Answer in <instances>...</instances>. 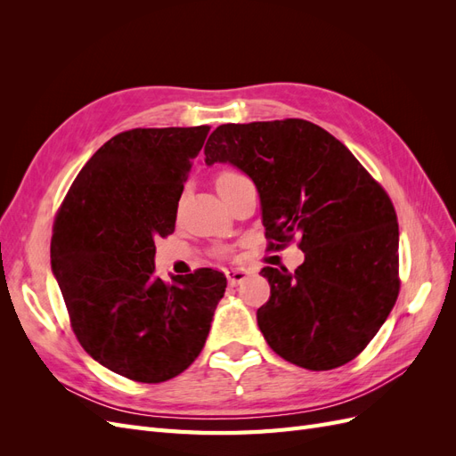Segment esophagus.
<instances>
[{
	"instance_id": "obj_1",
	"label": "esophagus",
	"mask_w": 456,
	"mask_h": 456,
	"mask_svg": "<svg viewBox=\"0 0 456 456\" xmlns=\"http://www.w3.org/2000/svg\"><path fill=\"white\" fill-rule=\"evenodd\" d=\"M247 275H249V270L245 268H230L226 270V278H228V283L233 287V285H240L243 280H247Z\"/></svg>"
}]
</instances>
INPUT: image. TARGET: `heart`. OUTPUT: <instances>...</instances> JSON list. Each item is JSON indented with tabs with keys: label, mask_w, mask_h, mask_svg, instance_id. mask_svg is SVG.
<instances>
[{
	"label": "heart",
	"mask_w": 456,
	"mask_h": 456,
	"mask_svg": "<svg viewBox=\"0 0 456 456\" xmlns=\"http://www.w3.org/2000/svg\"><path fill=\"white\" fill-rule=\"evenodd\" d=\"M240 178H243V176H241L240 173H236V171H224V173H220V175L216 176V191L226 188V186H230L232 183L240 181Z\"/></svg>",
	"instance_id": "heart-1"
}]
</instances>
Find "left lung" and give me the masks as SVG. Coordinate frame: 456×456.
Returning <instances> with one entry per match:
<instances>
[{
  "label": "left lung",
  "mask_w": 456,
  "mask_h": 456,
  "mask_svg": "<svg viewBox=\"0 0 456 456\" xmlns=\"http://www.w3.org/2000/svg\"><path fill=\"white\" fill-rule=\"evenodd\" d=\"M205 163H230L251 178L268 240L300 238L305 262L295 273L260 270L270 298L256 322L268 346L310 370L352 362L399 291L388 194L346 146L305 119L220 126L205 144Z\"/></svg>",
  "instance_id": "8db88e82"
}]
</instances>
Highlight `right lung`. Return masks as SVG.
Returning <instances> with one entry per match:
<instances>
[{"mask_svg": "<svg viewBox=\"0 0 456 456\" xmlns=\"http://www.w3.org/2000/svg\"><path fill=\"white\" fill-rule=\"evenodd\" d=\"M209 129L116 134L79 171L54 220L51 270L79 344L136 382L169 380L191 365L226 291L223 272L200 268L165 283L154 265Z\"/></svg>", "mask_w": 456, "mask_h": 456, "instance_id": "right-lung-1", "label": "right lung"}]
</instances>
